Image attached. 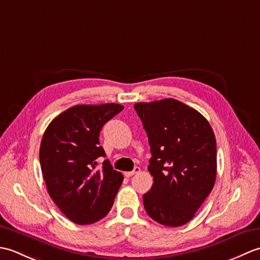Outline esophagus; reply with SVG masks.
I'll use <instances>...</instances> for the list:
<instances>
[{
	"mask_svg": "<svg viewBox=\"0 0 260 260\" xmlns=\"http://www.w3.org/2000/svg\"><path fill=\"white\" fill-rule=\"evenodd\" d=\"M140 171H141V169L136 167V168H134L133 171H129V172H124V175L126 176V178H131V176H133L134 174L140 173Z\"/></svg>",
	"mask_w": 260,
	"mask_h": 260,
	"instance_id": "obj_1",
	"label": "esophagus"
}]
</instances>
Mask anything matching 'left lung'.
Segmentation results:
<instances>
[{
  "mask_svg": "<svg viewBox=\"0 0 260 260\" xmlns=\"http://www.w3.org/2000/svg\"><path fill=\"white\" fill-rule=\"evenodd\" d=\"M148 137L154 183L143 196L147 214L168 227L194 217L217 175V144L209 121L173 98L134 105Z\"/></svg>",
  "mask_w": 260,
  "mask_h": 260,
  "instance_id": "obj_1",
  "label": "left lung"
}]
</instances>
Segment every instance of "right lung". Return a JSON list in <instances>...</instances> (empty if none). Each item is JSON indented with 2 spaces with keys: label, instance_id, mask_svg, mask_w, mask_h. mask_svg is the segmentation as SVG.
<instances>
[{
  "label": "right lung",
  "instance_id": "obj_1",
  "mask_svg": "<svg viewBox=\"0 0 260 260\" xmlns=\"http://www.w3.org/2000/svg\"><path fill=\"white\" fill-rule=\"evenodd\" d=\"M124 109L119 104L77 105L54 118L43 134L40 165L49 196L77 224L106 217L124 178L99 146L103 126Z\"/></svg>",
  "mask_w": 260,
  "mask_h": 260
}]
</instances>
